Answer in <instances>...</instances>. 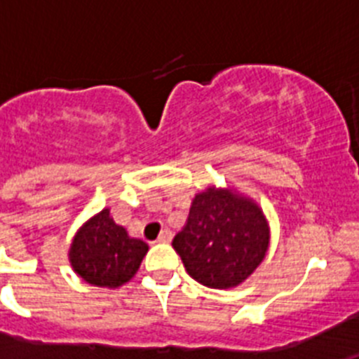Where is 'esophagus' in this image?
<instances>
[{"label": "esophagus", "instance_id": "34e87169", "mask_svg": "<svg viewBox=\"0 0 359 359\" xmlns=\"http://www.w3.org/2000/svg\"><path fill=\"white\" fill-rule=\"evenodd\" d=\"M170 239H172L170 230H161V233L158 236V243H170Z\"/></svg>", "mask_w": 359, "mask_h": 359}]
</instances>
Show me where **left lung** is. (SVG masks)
I'll return each mask as SVG.
<instances>
[{
	"label": "left lung",
	"instance_id": "8db88e82",
	"mask_svg": "<svg viewBox=\"0 0 359 359\" xmlns=\"http://www.w3.org/2000/svg\"><path fill=\"white\" fill-rule=\"evenodd\" d=\"M269 237L259 203L231 187L210 185L194 196L187 226L172 246L194 280L212 290H230L264 261Z\"/></svg>",
	"mask_w": 359,
	"mask_h": 359
}]
</instances>
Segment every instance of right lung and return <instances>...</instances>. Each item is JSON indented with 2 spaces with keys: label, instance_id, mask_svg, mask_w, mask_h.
I'll return each mask as SVG.
<instances>
[{
  "label": "right lung",
  "instance_id": "right-lung-1",
  "mask_svg": "<svg viewBox=\"0 0 359 359\" xmlns=\"http://www.w3.org/2000/svg\"><path fill=\"white\" fill-rule=\"evenodd\" d=\"M147 252V244L129 236L126 228L113 221L109 208H104L73 236L68 259L84 282L116 290L135 277Z\"/></svg>",
  "mask_w": 359,
  "mask_h": 359
}]
</instances>
